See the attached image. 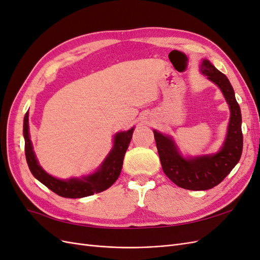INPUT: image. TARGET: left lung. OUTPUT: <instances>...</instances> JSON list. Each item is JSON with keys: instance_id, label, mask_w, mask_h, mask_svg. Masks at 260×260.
Instances as JSON below:
<instances>
[{"instance_id": "obj_1", "label": "left lung", "mask_w": 260, "mask_h": 260, "mask_svg": "<svg viewBox=\"0 0 260 260\" xmlns=\"http://www.w3.org/2000/svg\"><path fill=\"white\" fill-rule=\"evenodd\" d=\"M201 72L219 86L230 107L231 117L228 136L221 149L211 156L185 159L179 154L171 138L154 130L157 151L165 175L178 186L191 191L209 190L218 185L239 162L243 151L241 109L229 79L206 59L202 62Z\"/></svg>"}]
</instances>
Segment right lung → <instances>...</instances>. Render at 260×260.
Masks as SVG:
<instances>
[{
    "instance_id": "add662e5",
    "label": "right lung",
    "mask_w": 260,
    "mask_h": 260,
    "mask_svg": "<svg viewBox=\"0 0 260 260\" xmlns=\"http://www.w3.org/2000/svg\"><path fill=\"white\" fill-rule=\"evenodd\" d=\"M133 129L135 128L125 132L117 133L115 136L113 149L95 174L83 179L59 180L46 174L40 165L38 164L32 149V144L30 141L27 112L25 119H23V137H25V154L28 167L35 178L61 198L80 199L93 195L94 193L103 192L109 186H112L120 175L123 157L130 144Z\"/></svg>"
}]
</instances>
